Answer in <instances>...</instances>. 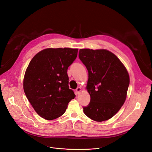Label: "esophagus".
I'll list each match as a JSON object with an SVG mask.
<instances>
[{
  "label": "esophagus",
  "mask_w": 152,
  "mask_h": 152,
  "mask_svg": "<svg viewBox=\"0 0 152 152\" xmlns=\"http://www.w3.org/2000/svg\"><path fill=\"white\" fill-rule=\"evenodd\" d=\"M81 90H82V89H81L80 87H77V88L76 89V93H77V94H79V93L81 91Z\"/></svg>",
  "instance_id": "1"
}]
</instances>
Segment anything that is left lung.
<instances>
[{"label":"left lung","instance_id":"1","mask_svg":"<svg viewBox=\"0 0 152 152\" xmlns=\"http://www.w3.org/2000/svg\"><path fill=\"white\" fill-rule=\"evenodd\" d=\"M79 58L88 72L86 88L90 102L83 107L91 119L112 118L125 102L130 84L127 69L113 53L106 50L80 49Z\"/></svg>","mask_w":152,"mask_h":152}]
</instances>
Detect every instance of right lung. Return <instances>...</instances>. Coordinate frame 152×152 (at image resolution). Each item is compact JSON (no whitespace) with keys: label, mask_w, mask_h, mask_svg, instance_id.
Returning <instances> with one entry per match:
<instances>
[{"label":"right lung","mask_w":152,"mask_h":152,"mask_svg":"<svg viewBox=\"0 0 152 152\" xmlns=\"http://www.w3.org/2000/svg\"><path fill=\"white\" fill-rule=\"evenodd\" d=\"M78 49L47 48L36 54L27 67L23 90L36 112L47 120L62 116L75 94L69 88L67 70Z\"/></svg>","instance_id":"right-lung-1"}]
</instances>
